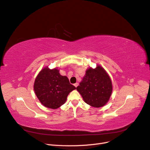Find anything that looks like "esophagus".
Segmentation results:
<instances>
[{
	"instance_id": "obj_1",
	"label": "esophagus",
	"mask_w": 150,
	"mask_h": 150,
	"mask_svg": "<svg viewBox=\"0 0 150 150\" xmlns=\"http://www.w3.org/2000/svg\"><path fill=\"white\" fill-rule=\"evenodd\" d=\"M74 86H75V87H76H76H77V86H78V83H76L75 84H74Z\"/></svg>"
}]
</instances>
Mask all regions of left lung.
<instances>
[{
	"mask_svg": "<svg viewBox=\"0 0 150 150\" xmlns=\"http://www.w3.org/2000/svg\"><path fill=\"white\" fill-rule=\"evenodd\" d=\"M76 89L88 104L100 108L109 101L112 87L111 80L106 71L101 66H98L96 69L90 67L86 71Z\"/></svg>",
	"mask_w": 150,
	"mask_h": 150,
	"instance_id": "left-lung-1",
	"label": "left lung"
}]
</instances>
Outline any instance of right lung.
I'll return each mask as SVG.
<instances>
[{"label": "right lung", "mask_w": 150, "mask_h": 150, "mask_svg": "<svg viewBox=\"0 0 150 150\" xmlns=\"http://www.w3.org/2000/svg\"><path fill=\"white\" fill-rule=\"evenodd\" d=\"M57 69L45 67L36 77L34 89L44 106L57 109L64 104L68 94L76 89L66 76H61Z\"/></svg>", "instance_id": "obj_1"}]
</instances>
